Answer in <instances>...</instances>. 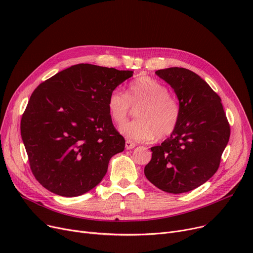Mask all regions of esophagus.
<instances>
[{
  "label": "esophagus",
  "mask_w": 253,
  "mask_h": 253,
  "mask_svg": "<svg viewBox=\"0 0 253 253\" xmlns=\"http://www.w3.org/2000/svg\"><path fill=\"white\" fill-rule=\"evenodd\" d=\"M135 147H136V144L134 142H132L130 140H126V142H125L126 150H132V149H134Z\"/></svg>",
  "instance_id": "1"
}]
</instances>
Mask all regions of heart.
I'll use <instances>...</instances> for the list:
<instances>
[{"label": "heart", "mask_w": 253, "mask_h": 253, "mask_svg": "<svg viewBox=\"0 0 253 253\" xmlns=\"http://www.w3.org/2000/svg\"><path fill=\"white\" fill-rule=\"evenodd\" d=\"M138 107V120L122 126L120 131L129 140L147 141L155 136L163 139L177 128L180 119L178 101L169 94L166 85L143 76L131 82L127 92L113 90L108 98V111L113 122L121 126L130 111Z\"/></svg>", "instance_id": "b5f03b06"}]
</instances>
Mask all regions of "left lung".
Segmentation results:
<instances>
[{"label": "left lung", "instance_id": "obj_1", "mask_svg": "<svg viewBox=\"0 0 253 253\" xmlns=\"http://www.w3.org/2000/svg\"><path fill=\"white\" fill-rule=\"evenodd\" d=\"M156 74L174 89L180 119L170 137L151 149L152 159L144 174L166 193H187L217 171L230 139V124L220 97L197 74L183 68Z\"/></svg>", "mask_w": 253, "mask_h": 253}]
</instances>
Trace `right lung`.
I'll return each mask as SVG.
<instances>
[{
	"label": "right lung",
	"instance_id": "obj_1",
	"mask_svg": "<svg viewBox=\"0 0 253 253\" xmlns=\"http://www.w3.org/2000/svg\"><path fill=\"white\" fill-rule=\"evenodd\" d=\"M132 75L80 63L34 90L20 132L31 170L45 189L76 197L101 181L110 159L125 149V139L110 117L108 98Z\"/></svg>",
	"mask_w": 253,
	"mask_h": 253
}]
</instances>
